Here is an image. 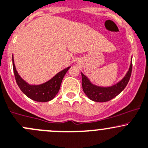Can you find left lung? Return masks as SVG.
I'll return each instance as SVG.
<instances>
[{
    "label": "left lung",
    "mask_w": 148,
    "mask_h": 148,
    "mask_svg": "<svg viewBox=\"0 0 148 148\" xmlns=\"http://www.w3.org/2000/svg\"><path fill=\"white\" fill-rule=\"evenodd\" d=\"M132 69V62L130 64V69L121 81L110 87H100L92 84L85 75L81 73L82 75V86L83 90L86 96L93 101L106 102L112 100L117 95H119L124 88L127 86Z\"/></svg>",
    "instance_id": "8db88e82"
}]
</instances>
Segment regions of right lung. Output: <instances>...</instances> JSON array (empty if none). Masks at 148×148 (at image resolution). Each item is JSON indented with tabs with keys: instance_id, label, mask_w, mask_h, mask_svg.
<instances>
[{
	"instance_id": "add662e5",
	"label": "right lung",
	"mask_w": 148,
	"mask_h": 148,
	"mask_svg": "<svg viewBox=\"0 0 148 148\" xmlns=\"http://www.w3.org/2000/svg\"><path fill=\"white\" fill-rule=\"evenodd\" d=\"M12 60L14 75H15L16 81L19 88L29 99L39 102L49 101L55 98V96L59 91L64 76L68 72L69 68H71V67H68V68L64 69L63 71L58 73L49 81L46 82L43 84L35 86V85L28 84L20 77L16 70L14 62V57H12Z\"/></svg>"
}]
</instances>
